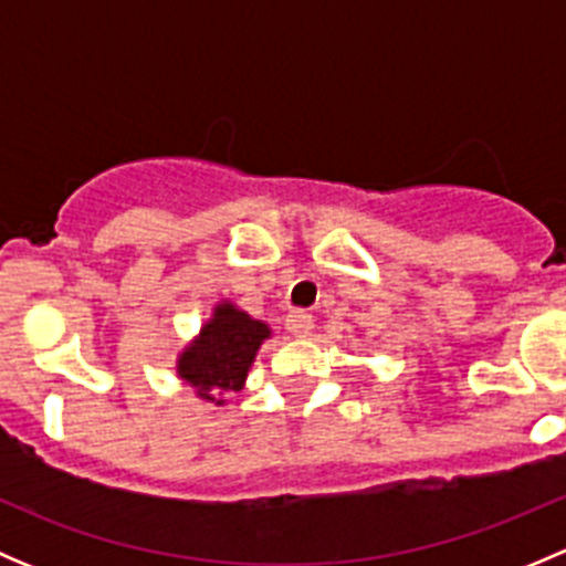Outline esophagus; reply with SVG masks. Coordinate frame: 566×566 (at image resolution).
Segmentation results:
<instances>
[{"label": "esophagus", "instance_id": "obj_1", "mask_svg": "<svg viewBox=\"0 0 566 566\" xmlns=\"http://www.w3.org/2000/svg\"><path fill=\"white\" fill-rule=\"evenodd\" d=\"M284 325H287V331L293 336H310L315 319H312V315H306V312H290L287 319H284Z\"/></svg>", "mask_w": 566, "mask_h": 566}]
</instances>
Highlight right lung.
Wrapping results in <instances>:
<instances>
[{
    "mask_svg": "<svg viewBox=\"0 0 566 566\" xmlns=\"http://www.w3.org/2000/svg\"><path fill=\"white\" fill-rule=\"evenodd\" d=\"M268 336V323L247 315L232 301H219L213 315L177 356V378L186 380L205 402L224 405V394L243 389L256 350Z\"/></svg>",
    "mask_w": 566,
    "mask_h": 566,
    "instance_id": "add662e5",
    "label": "right lung"
}]
</instances>
